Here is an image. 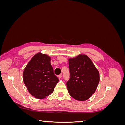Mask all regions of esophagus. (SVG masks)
<instances>
[{
  "label": "esophagus",
  "instance_id": "esophagus-1",
  "mask_svg": "<svg viewBox=\"0 0 125 125\" xmlns=\"http://www.w3.org/2000/svg\"><path fill=\"white\" fill-rule=\"evenodd\" d=\"M57 77H58V78H61L62 77V74H60L58 75Z\"/></svg>",
  "mask_w": 125,
  "mask_h": 125
}]
</instances>
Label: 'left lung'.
<instances>
[{"instance_id": "left-lung-1", "label": "left lung", "mask_w": 125, "mask_h": 125, "mask_svg": "<svg viewBox=\"0 0 125 125\" xmlns=\"http://www.w3.org/2000/svg\"><path fill=\"white\" fill-rule=\"evenodd\" d=\"M70 79L66 83L68 91L74 99L83 101L95 92L100 81L99 72L85 55L68 59Z\"/></svg>"}]
</instances>
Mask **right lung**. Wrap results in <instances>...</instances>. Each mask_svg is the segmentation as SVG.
Here are the masks:
<instances>
[{
	"mask_svg": "<svg viewBox=\"0 0 125 125\" xmlns=\"http://www.w3.org/2000/svg\"><path fill=\"white\" fill-rule=\"evenodd\" d=\"M23 77L29 92L40 99L53 92L59 81L51 65V57L41 52L35 54L28 62Z\"/></svg>",
	"mask_w": 125,
	"mask_h": 125,
	"instance_id": "obj_1",
	"label": "right lung"
}]
</instances>
